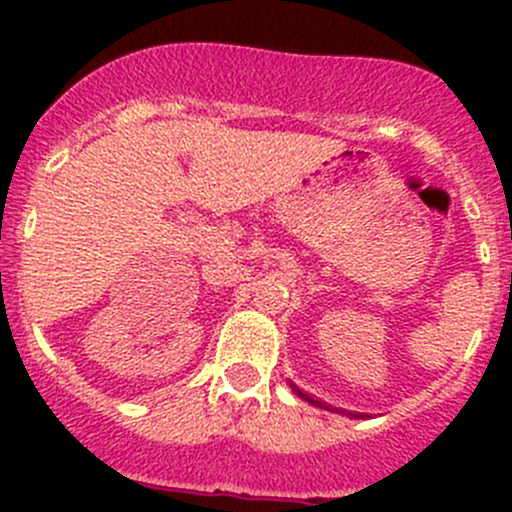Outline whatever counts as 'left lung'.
Returning <instances> with one entry per match:
<instances>
[{"label":"left lung","instance_id":"1","mask_svg":"<svg viewBox=\"0 0 512 512\" xmlns=\"http://www.w3.org/2000/svg\"><path fill=\"white\" fill-rule=\"evenodd\" d=\"M289 386H292V391H294V394H297L299 399H304V401H307V404H312V406H319V409H327V411H337V409H332V406H327V404H324V401H319V399H314V396L304 394V391H302V389H297V386H294V384H289ZM342 414H344V411H342ZM349 416L359 418L361 414H349Z\"/></svg>","mask_w":512,"mask_h":512}]
</instances>
